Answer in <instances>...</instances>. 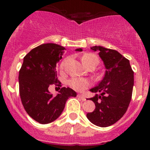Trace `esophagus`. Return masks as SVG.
Wrapping results in <instances>:
<instances>
[{"instance_id":"obj_1","label":"esophagus","mask_w":150,"mask_h":150,"mask_svg":"<svg viewBox=\"0 0 150 150\" xmlns=\"http://www.w3.org/2000/svg\"><path fill=\"white\" fill-rule=\"evenodd\" d=\"M77 97L81 99L83 101H85V100H86V98H85V96L83 95H80V94H79V95H77Z\"/></svg>"}]
</instances>
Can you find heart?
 I'll use <instances>...</instances> for the list:
<instances>
[{
	"mask_svg": "<svg viewBox=\"0 0 150 150\" xmlns=\"http://www.w3.org/2000/svg\"><path fill=\"white\" fill-rule=\"evenodd\" d=\"M82 62L85 66L88 65L89 64L95 63L98 64V58L94 54L91 53H87L85 54L83 57H82ZM66 63V60L63 61L61 64V67L63 68L64 67V64ZM69 85L71 86V88H74V90L76 91H82L87 88L89 86V83L87 81L86 79H81V78H72L70 79L69 81Z\"/></svg>",
	"mask_w": 150,
	"mask_h": 150,
	"instance_id": "obj_1",
	"label": "heart"
}]
</instances>
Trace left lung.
<instances>
[{
    "label": "left lung",
    "mask_w": 150,
    "mask_h": 150,
    "mask_svg": "<svg viewBox=\"0 0 150 150\" xmlns=\"http://www.w3.org/2000/svg\"><path fill=\"white\" fill-rule=\"evenodd\" d=\"M99 52L106 71L101 81L90 91L95 94L90 100L95 103L93 112L86 114L88 120L99 127L110 126L121 119L127 111L132 99L134 71L129 60L116 50L100 46L91 47ZM76 51H83L76 49ZM100 92V95L96 94Z\"/></svg>",
    "instance_id": "obj_1"
}]
</instances>
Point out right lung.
Listing matches in <instances>:
<instances>
[{
    "instance_id": "obj_1",
    "label": "right lung",
    "mask_w": 150,
    "mask_h": 150,
    "mask_svg": "<svg viewBox=\"0 0 150 150\" xmlns=\"http://www.w3.org/2000/svg\"><path fill=\"white\" fill-rule=\"evenodd\" d=\"M64 50L60 45L46 43L24 57L18 74L21 100L28 114L40 124L55 121L62 114L67 99L76 96V91L69 87H62L55 97L48 89L52 84L62 86L56 65Z\"/></svg>"
}]
</instances>
